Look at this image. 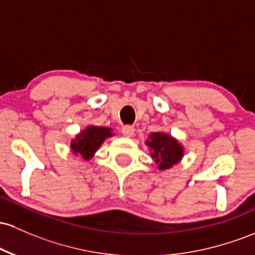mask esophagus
<instances>
[{
    "label": "esophagus",
    "instance_id": "34e87169",
    "mask_svg": "<svg viewBox=\"0 0 255 255\" xmlns=\"http://www.w3.org/2000/svg\"><path fill=\"white\" fill-rule=\"evenodd\" d=\"M134 127L132 126H125V127L122 128V134L125 136H127V138H130V136L134 135Z\"/></svg>",
    "mask_w": 255,
    "mask_h": 255
}]
</instances>
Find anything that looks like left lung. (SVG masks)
I'll return each mask as SVG.
<instances>
[{"label": "left lung", "mask_w": 255, "mask_h": 255, "mask_svg": "<svg viewBox=\"0 0 255 255\" xmlns=\"http://www.w3.org/2000/svg\"><path fill=\"white\" fill-rule=\"evenodd\" d=\"M149 146L151 157L159 170H166L178 164L184 157V146L174 136L164 132H153L145 141Z\"/></svg>", "instance_id": "1"}]
</instances>
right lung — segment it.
Segmentation results:
<instances>
[{
	"instance_id": "1",
	"label": "right lung",
	"mask_w": 255,
	"mask_h": 255,
	"mask_svg": "<svg viewBox=\"0 0 255 255\" xmlns=\"http://www.w3.org/2000/svg\"><path fill=\"white\" fill-rule=\"evenodd\" d=\"M113 129L109 127L88 126L72 139L70 147L75 155H80L86 161H89L106 139L113 136Z\"/></svg>"
}]
</instances>
